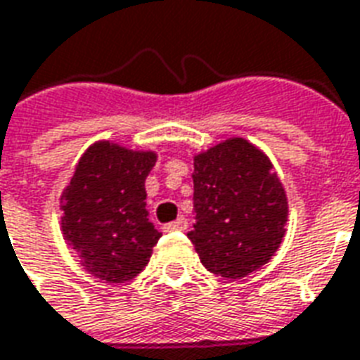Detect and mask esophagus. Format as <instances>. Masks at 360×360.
<instances>
[{
  "instance_id": "obj_1",
  "label": "esophagus",
  "mask_w": 360,
  "mask_h": 360,
  "mask_svg": "<svg viewBox=\"0 0 360 360\" xmlns=\"http://www.w3.org/2000/svg\"><path fill=\"white\" fill-rule=\"evenodd\" d=\"M186 229H188V221H186L184 217H178L176 221L165 225V231H167V233H172V231H186Z\"/></svg>"
}]
</instances>
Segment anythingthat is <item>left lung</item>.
<instances>
[{"instance_id":"obj_1","label":"left lung","mask_w":360,"mask_h":360,"mask_svg":"<svg viewBox=\"0 0 360 360\" xmlns=\"http://www.w3.org/2000/svg\"><path fill=\"white\" fill-rule=\"evenodd\" d=\"M193 231L201 264L225 279H242L281 246L289 201L266 153L229 137L193 155Z\"/></svg>"}]
</instances>
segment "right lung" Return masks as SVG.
Returning a JSON list of instances; mask_svg holds the SVG:
<instances>
[{"instance_id":"obj_1","label":"right lung","mask_w":360,"mask_h":360,"mask_svg":"<svg viewBox=\"0 0 360 360\" xmlns=\"http://www.w3.org/2000/svg\"><path fill=\"white\" fill-rule=\"evenodd\" d=\"M157 159L151 149L101 139L86 147L63 188V240L96 279L131 281L149 264L160 233L147 219L145 180Z\"/></svg>"}]
</instances>
